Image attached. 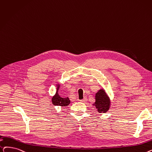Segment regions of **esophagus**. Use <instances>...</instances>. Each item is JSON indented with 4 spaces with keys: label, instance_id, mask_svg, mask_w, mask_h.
<instances>
[{
    "label": "esophagus",
    "instance_id": "34e87169",
    "mask_svg": "<svg viewBox=\"0 0 152 152\" xmlns=\"http://www.w3.org/2000/svg\"><path fill=\"white\" fill-rule=\"evenodd\" d=\"M87 98L86 97H84V99H81V100H80V102H86L87 101Z\"/></svg>",
    "mask_w": 152,
    "mask_h": 152
}]
</instances>
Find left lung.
Returning a JSON list of instances; mask_svg holds the SVG:
<instances>
[{"mask_svg":"<svg viewBox=\"0 0 152 152\" xmlns=\"http://www.w3.org/2000/svg\"><path fill=\"white\" fill-rule=\"evenodd\" d=\"M96 102L94 104L98 113H105L107 112L110 108V101L104 89H100L95 96Z\"/></svg>","mask_w":152,"mask_h":152,"instance_id":"left-lung-1","label":"left lung"}]
</instances>
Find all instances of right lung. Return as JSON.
<instances>
[{
  "mask_svg": "<svg viewBox=\"0 0 152 152\" xmlns=\"http://www.w3.org/2000/svg\"><path fill=\"white\" fill-rule=\"evenodd\" d=\"M57 89L55 95L52 97V103L55 105H60V106H66L70 104V100L68 97H61L60 95L58 94V91L59 88H60V86L57 84Z\"/></svg>",
  "mask_w": 152,
  "mask_h": 152,
  "instance_id": "1",
  "label": "right lung"
}]
</instances>
